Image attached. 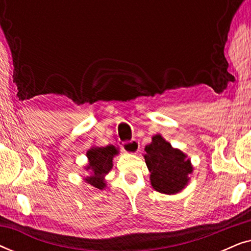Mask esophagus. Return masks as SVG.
<instances>
[{"instance_id": "34e87169", "label": "esophagus", "mask_w": 251, "mask_h": 251, "mask_svg": "<svg viewBox=\"0 0 251 251\" xmlns=\"http://www.w3.org/2000/svg\"><path fill=\"white\" fill-rule=\"evenodd\" d=\"M122 149L123 151H126V152L128 153H137L139 150V143L137 142L136 139L129 140V142H126L123 144Z\"/></svg>"}]
</instances>
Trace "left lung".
I'll list each match as a JSON object with an SVG mask.
<instances>
[{
    "label": "left lung",
    "instance_id": "left-lung-1",
    "mask_svg": "<svg viewBox=\"0 0 251 251\" xmlns=\"http://www.w3.org/2000/svg\"><path fill=\"white\" fill-rule=\"evenodd\" d=\"M145 152L144 157L154 190L175 194L186 186L192 166L183 152L173 149L160 135L153 137L152 143L145 147Z\"/></svg>",
    "mask_w": 251,
    "mask_h": 251
}]
</instances>
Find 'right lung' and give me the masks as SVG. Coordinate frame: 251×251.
Returning a JSON list of instances; mask_svg holds the SVG:
<instances>
[{
	"instance_id": "add662e5",
	"label": "right lung",
	"mask_w": 251,
	"mask_h": 251,
	"mask_svg": "<svg viewBox=\"0 0 251 251\" xmlns=\"http://www.w3.org/2000/svg\"><path fill=\"white\" fill-rule=\"evenodd\" d=\"M119 153V151L113 145L106 147H92L87 152L89 166L85 168L88 171L87 183L92 186L102 190L106 186L104 177L109 173L113 167V157Z\"/></svg>"
}]
</instances>
